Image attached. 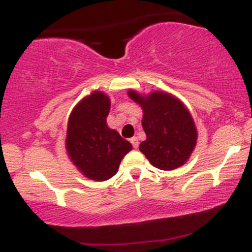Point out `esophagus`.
Segmentation results:
<instances>
[{
  "label": "esophagus",
  "instance_id": "34e87169",
  "mask_svg": "<svg viewBox=\"0 0 252 252\" xmlns=\"http://www.w3.org/2000/svg\"><path fill=\"white\" fill-rule=\"evenodd\" d=\"M130 142H131L132 147H134L135 149L138 148V140H137V137H131V138H130Z\"/></svg>",
  "mask_w": 252,
  "mask_h": 252
}]
</instances>
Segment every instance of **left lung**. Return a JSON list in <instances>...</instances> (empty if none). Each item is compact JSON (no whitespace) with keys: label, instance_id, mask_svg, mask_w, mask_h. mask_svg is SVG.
Segmentation results:
<instances>
[{"label":"left lung","instance_id":"8db88e82","mask_svg":"<svg viewBox=\"0 0 252 252\" xmlns=\"http://www.w3.org/2000/svg\"><path fill=\"white\" fill-rule=\"evenodd\" d=\"M128 96L143 110L142 126L147 140L140 150L153 166L162 170L178 168L189 160L196 143V128L184 103L162 91L141 96L130 90Z\"/></svg>","mask_w":252,"mask_h":252}]
</instances>
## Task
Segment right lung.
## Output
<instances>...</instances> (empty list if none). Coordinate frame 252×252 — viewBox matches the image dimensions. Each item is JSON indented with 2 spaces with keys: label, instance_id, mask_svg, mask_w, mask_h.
Masks as SVG:
<instances>
[{
  "label": "right lung",
  "instance_id": "obj_1",
  "mask_svg": "<svg viewBox=\"0 0 252 252\" xmlns=\"http://www.w3.org/2000/svg\"><path fill=\"white\" fill-rule=\"evenodd\" d=\"M109 111V97L94 91L74 106L68 118L66 150L77 168L91 180L112 178L124 155L132 148L108 126Z\"/></svg>",
  "mask_w": 252,
  "mask_h": 252
}]
</instances>
